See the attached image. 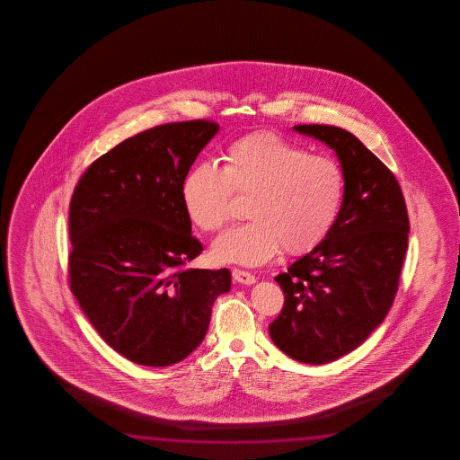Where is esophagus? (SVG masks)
Here are the masks:
<instances>
[{"label": "esophagus", "instance_id": "obj_1", "mask_svg": "<svg viewBox=\"0 0 460 460\" xmlns=\"http://www.w3.org/2000/svg\"><path fill=\"white\" fill-rule=\"evenodd\" d=\"M232 275H234V280L238 281V283H243V285H252L257 280L252 273L242 270V269H234Z\"/></svg>", "mask_w": 460, "mask_h": 460}]
</instances>
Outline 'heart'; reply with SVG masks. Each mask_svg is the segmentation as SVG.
<instances>
[{
    "instance_id": "b5f03b06",
    "label": "heart",
    "mask_w": 460,
    "mask_h": 460,
    "mask_svg": "<svg viewBox=\"0 0 460 460\" xmlns=\"http://www.w3.org/2000/svg\"><path fill=\"white\" fill-rule=\"evenodd\" d=\"M346 180L333 157L311 155L273 133L234 141L216 164H196L181 185L188 217L218 232L234 195L250 196V222L232 226L210 248L218 262L261 265L283 248L304 254L325 240L343 206Z\"/></svg>"
}]
</instances>
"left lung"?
Listing matches in <instances>:
<instances>
[{"mask_svg":"<svg viewBox=\"0 0 460 460\" xmlns=\"http://www.w3.org/2000/svg\"><path fill=\"white\" fill-rule=\"evenodd\" d=\"M295 130L335 149L346 191L325 240L275 277L285 304L269 333L289 358L320 366L358 348L386 317L404 264L409 217L394 173L352 133L317 124Z\"/></svg>","mask_w":460,"mask_h":460,"instance_id":"1","label":"left lung"}]
</instances>
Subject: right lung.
I'll return each mask as SVG.
<instances>
[{
    "label": "right lung",
    "instance_id": "obj_1",
    "mask_svg": "<svg viewBox=\"0 0 460 460\" xmlns=\"http://www.w3.org/2000/svg\"><path fill=\"white\" fill-rule=\"evenodd\" d=\"M217 130L198 119L127 138L90 164L70 199V289L102 340L138 366L190 356L230 291L228 269H185L203 244L181 185Z\"/></svg>",
    "mask_w": 460,
    "mask_h": 460
}]
</instances>
